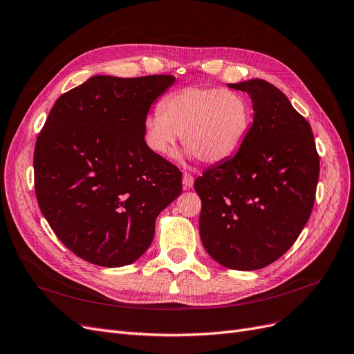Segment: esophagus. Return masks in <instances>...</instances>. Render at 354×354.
Wrapping results in <instances>:
<instances>
[{
  "instance_id": "obj_1",
  "label": "esophagus",
  "mask_w": 354,
  "mask_h": 354,
  "mask_svg": "<svg viewBox=\"0 0 354 354\" xmlns=\"http://www.w3.org/2000/svg\"><path fill=\"white\" fill-rule=\"evenodd\" d=\"M194 185V178L192 174L189 173H185L183 174V186H185V189H192Z\"/></svg>"
}]
</instances>
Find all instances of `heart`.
I'll return each mask as SVG.
<instances>
[{
  "label": "heart",
  "instance_id": "obj_1",
  "mask_svg": "<svg viewBox=\"0 0 354 354\" xmlns=\"http://www.w3.org/2000/svg\"><path fill=\"white\" fill-rule=\"evenodd\" d=\"M251 120V104L243 94L192 86L168 94L160 111L149 113L144 120V138L152 152L171 157L183 135L189 157L221 164L241 149Z\"/></svg>",
  "mask_w": 354,
  "mask_h": 354
}]
</instances>
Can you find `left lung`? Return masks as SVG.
Wrapping results in <instances>:
<instances>
[{
  "instance_id": "8db88e82",
  "label": "left lung",
  "mask_w": 354,
  "mask_h": 354,
  "mask_svg": "<svg viewBox=\"0 0 354 354\" xmlns=\"http://www.w3.org/2000/svg\"><path fill=\"white\" fill-rule=\"evenodd\" d=\"M250 94L254 119L231 160L194 181L199 232L209 256L232 270H259L293 245L315 202L319 157L309 123L264 80L228 84Z\"/></svg>"
}]
</instances>
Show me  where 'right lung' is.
Segmentation results:
<instances>
[{"label": "right lung", "instance_id": "right-lung-1", "mask_svg": "<svg viewBox=\"0 0 354 354\" xmlns=\"http://www.w3.org/2000/svg\"><path fill=\"white\" fill-rule=\"evenodd\" d=\"M173 75H94L62 94L35 148L41 214L75 256L103 267L136 261L155 219L180 196L181 171L144 139L151 104Z\"/></svg>", "mask_w": 354, "mask_h": 354}]
</instances>
